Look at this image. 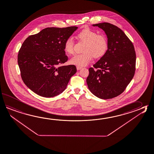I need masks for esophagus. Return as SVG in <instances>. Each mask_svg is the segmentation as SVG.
<instances>
[{
  "label": "esophagus",
  "instance_id": "1",
  "mask_svg": "<svg viewBox=\"0 0 154 154\" xmlns=\"http://www.w3.org/2000/svg\"><path fill=\"white\" fill-rule=\"evenodd\" d=\"M76 67H77V70H80V69H82V67H80V66H77Z\"/></svg>",
  "mask_w": 154,
  "mask_h": 154
}]
</instances>
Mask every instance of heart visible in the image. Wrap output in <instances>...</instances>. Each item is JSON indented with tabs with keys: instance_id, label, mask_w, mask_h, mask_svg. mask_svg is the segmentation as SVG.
<instances>
[{
	"instance_id": "obj_1",
	"label": "heart",
	"mask_w": 154,
	"mask_h": 154,
	"mask_svg": "<svg viewBox=\"0 0 154 154\" xmlns=\"http://www.w3.org/2000/svg\"><path fill=\"white\" fill-rule=\"evenodd\" d=\"M79 38L86 42L84 48L85 53L75 55L69 60L73 65L79 66L87 65L91 61L93 57L97 58L103 57L106 53L108 43L104 35H98L97 32L90 28H85L78 35ZM75 43L72 37L66 39L64 44V50L66 53L72 55L74 54Z\"/></svg>"
}]
</instances>
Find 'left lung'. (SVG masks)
Masks as SVG:
<instances>
[{
    "instance_id": "obj_1",
    "label": "left lung",
    "mask_w": 154,
    "mask_h": 154,
    "mask_svg": "<svg viewBox=\"0 0 154 154\" xmlns=\"http://www.w3.org/2000/svg\"><path fill=\"white\" fill-rule=\"evenodd\" d=\"M101 28L106 35V53L89 69L88 88L94 95L109 99L122 93L133 78L136 55L132 42L116 26L107 22L93 25Z\"/></svg>"
}]
</instances>
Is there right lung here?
Here are the masks:
<instances>
[{
  "label": "right lung",
  "instance_id": "1",
  "mask_svg": "<svg viewBox=\"0 0 154 154\" xmlns=\"http://www.w3.org/2000/svg\"><path fill=\"white\" fill-rule=\"evenodd\" d=\"M77 28H44L23 42L18 54V65L24 83L35 94L51 97L65 90L77 69L75 65L60 66L68 60L64 44Z\"/></svg>",
  "mask_w": 154,
  "mask_h": 154
}]
</instances>
